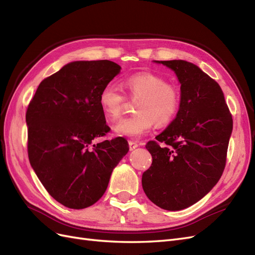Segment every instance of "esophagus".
<instances>
[{
    "label": "esophagus",
    "instance_id": "34e87169",
    "mask_svg": "<svg viewBox=\"0 0 255 255\" xmlns=\"http://www.w3.org/2000/svg\"><path fill=\"white\" fill-rule=\"evenodd\" d=\"M138 145H139V144H138V142H137V141H134V140H128V146H129V150H130V151L135 150Z\"/></svg>",
    "mask_w": 255,
    "mask_h": 255
}]
</instances>
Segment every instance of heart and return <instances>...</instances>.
<instances>
[{
	"label": "heart",
	"instance_id": "1",
	"mask_svg": "<svg viewBox=\"0 0 255 255\" xmlns=\"http://www.w3.org/2000/svg\"><path fill=\"white\" fill-rule=\"evenodd\" d=\"M123 86L134 98H140L136 104V114L123 118L115 126L120 136L138 138L155 126L164 127L170 123L181 109V92L173 84L167 83L161 76L139 72L128 76ZM127 98L114 85H106L100 92L99 104L104 115L117 120L123 112Z\"/></svg>",
	"mask_w": 255,
	"mask_h": 255
}]
</instances>
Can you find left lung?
Listing matches in <instances>:
<instances>
[{"label": "left lung", "instance_id": "obj_1", "mask_svg": "<svg viewBox=\"0 0 255 255\" xmlns=\"http://www.w3.org/2000/svg\"><path fill=\"white\" fill-rule=\"evenodd\" d=\"M172 69L181 84L175 119L145 148L152 165L142 174L151 201L167 211L198 202L222 175L233 119L219 84L185 60H155Z\"/></svg>", "mask_w": 255, "mask_h": 255}]
</instances>
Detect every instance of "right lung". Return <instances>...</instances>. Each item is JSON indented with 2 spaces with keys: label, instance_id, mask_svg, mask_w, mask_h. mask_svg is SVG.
I'll list each match as a JSON object with an SVG mask.
<instances>
[{
  "label": "right lung",
  "instance_id": "right-lung-1",
  "mask_svg": "<svg viewBox=\"0 0 255 255\" xmlns=\"http://www.w3.org/2000/svg\"><path fill=\"white\" fill-rule=\"evenodd\" d=\"M120 70L106 59L73 61L44 79L27 106L30 166L49 194L69 208L95 204L128 152L123 137L92 144L111 130L99 96Z\"/></svg>",
  "mask_w": 255,
  "mask_h": 255
}]
</instances>
